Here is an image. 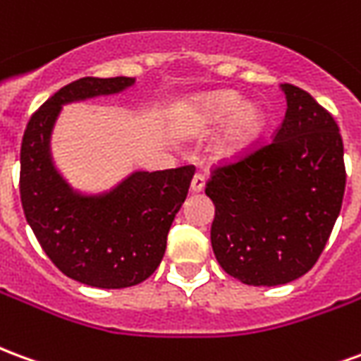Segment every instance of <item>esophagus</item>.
I'll list each match as a JSON object with an SVG mask.
<instances>
[{"mask_svg":"<svg viewBox=\"0 0 361 361\" xmlns=\"http://www.w3.org/2000/svg\"><path fill=\"white\" fill-rule=\"evenodd\" d=\"M204 189V176L201 173H195L193 180H191V193H201Z\"/></svg>","mask_w":361,"mask_h":361,"instance_id":"esophagus-1","label":"esophagus"}]
</instances>
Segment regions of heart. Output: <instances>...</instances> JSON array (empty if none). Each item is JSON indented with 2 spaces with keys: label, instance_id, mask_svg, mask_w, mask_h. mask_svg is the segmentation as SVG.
I'll return each instance as SVG.
<instances>
[{
  "label": "heart",
  "instance_id": "b5f03b06",
  "mask_svg": "<svg viewBox=\"0 0 361 361\" xmlns=\"http://www.w3.org/2000/svg\"><path fill=\"white\" fill-rule=\"evenodd\" d=\"M240 94L230 90L211 92L197 98L191 108V131L204 135L222 126H226L216 141V154L219 157H232L242 150L247 142L255 139L265 123L263 110L255 102L240 104Z\"/></svg>",
  "mask_w": 361,
  "mask_h": 361
}]
</instances>
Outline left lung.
<instances>
[{
    "instance_id": "left-lung-1",
    "label": "left lung",
    "mask_w": 361,
    "mask_h": 361,
    "mask_svg": "<svg viewBox=\"0 0 361 361\" xmlns=\"http://www.w3.org/2000/svg\"><path fill=\"white\" fill-rule=\"evenodd\" d=\"M286 116L274 139L214 168L204 193L214 203L212 251L250 286H279L317 263L346 188L344 145L315 98L282 85Z\"/></svg>"
}]
</instances>
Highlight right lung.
Listing matches in <instances>:
<instances>
[{
	"instance_id": "add662e5",
	"label": "right lung",
	"mask_w": 361,
	"mask_h": 361,
	"mask_svg": "<svg viewBox=\"0 0 361 361\" xmlns=\"http://www.w3.org/2000/svg\"><path fill=\"white\" fill-rule=\"evenodd\" d=\"M133 82V77L69 82L32 114L20 142L19 189L27 222L51 263L87 286H135L157 271L195 173L193 166L133 172L106 193L85 195L56 170L50 137L61 106L118 94Z\"/></svg>"
}]
</instances>
